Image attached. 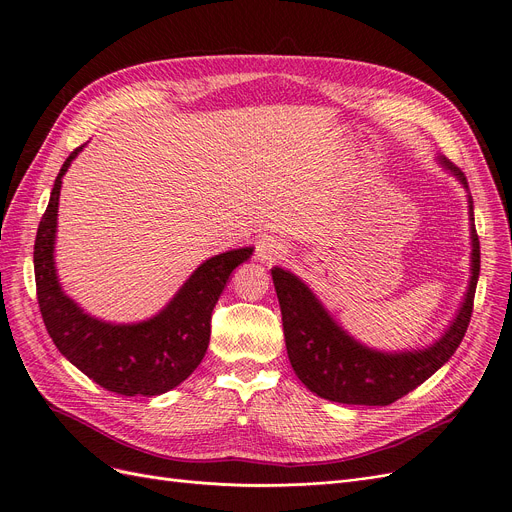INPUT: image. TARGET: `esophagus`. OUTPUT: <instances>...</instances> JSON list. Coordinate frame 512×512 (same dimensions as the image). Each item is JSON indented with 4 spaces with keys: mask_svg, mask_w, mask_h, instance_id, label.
Segmentation results:
<instances>
[{
    "mask_svg": "<svg viewBox=\"0 0 512 512\" xmlns=\"http://www.w3.org/2000/svg\"><path fill=\"white\" fill-rule=\"evenodd\" d=\"M287 254V248L283 244H279L277 239H264V242H258L256 246V256L258 260L270 264V262H277Z\"/></svg>",
    "mask_w": 512,
    "mask_h": 512,
    "instance_id": "34e87169",
    "label": "esophagus"
}]
</instances>
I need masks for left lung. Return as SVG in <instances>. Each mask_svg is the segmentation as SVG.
I'll use <instances>...</instances> for the list:
<instances>
[{
  "label": "left lung",
  "mask_w": 512,
  "mask_h": 512,
  "mask_svg": "<svg viewBox=\"0 0 512 512\" xmlns=\"http://www.w3.org/2000/svg\"><path fill=\"white\" fill-rule=\"evenodd\" d=\"M442 163L467 188L465 173L446 159ZM469 206L473 217L471 196ZM471 242L473 275L463 308L442 339L424 351L388 355L359 345L326 314L302 281L275 266L270 273L281 306L287 355L297 378L318 397L347 405H390L426 382L448 362L467 333L479 277V237L475 225H471Z\"/></svg>",
  "instance_id": "1"
}]
</instances>
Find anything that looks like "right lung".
Here are the masks:
<instances>
[{"label": "right lung", "instance_id": "1", "mask_svg": "<svg viewBox=\"0 0 512 512\" xmlns=\"http://www.w3.org/2000/svg\"><path fill=\"white\" fill-rule=\"evenodd\" d=\"M82 146L59 169L35 239L37 302L49 337L66 359L99 386L126 397H155L184 382L202 362L210 318L237 264L252 248L231 250L200 264L171 304L140 324H107L84 314L62 291L53 244L62 177Z\"/></svg>", "mask_w": 512, "mask_h": 512}]
</instances>
